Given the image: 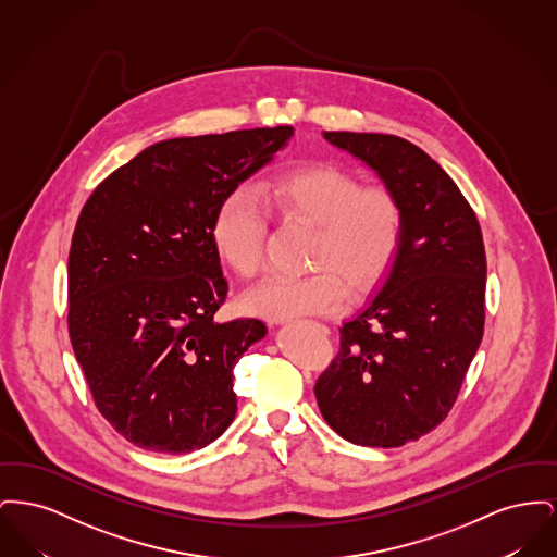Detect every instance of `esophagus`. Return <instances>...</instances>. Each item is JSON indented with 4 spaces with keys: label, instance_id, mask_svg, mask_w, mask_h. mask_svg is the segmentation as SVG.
<instances>
[{
    "label": "esophagus",
    "instance_id": "obj_1",
    "mask_svg": "<svg viewBox=\"0 0 557 557\" xmlns=\"http://www.w3.org/2000/svg\"><path fill=\"white\" fill-rule=\"evenodd\" d=\"M318 327L323 332V334H327V332H330V327H327V325H321V323H318Z\"/></svg>",
    "mask_w": 557,
    "mask_h": 557
}]
</instances>
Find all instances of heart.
Returning a JSON list of instances; mask_svg holds the SVG:
<instances>
[{"label": "heart", "instance_id": "obj_1", "mask_svg": "<svg viewBox=\"0 0 557 557\" xmlns=\"http://www.w3.org/2000/svg\"><path fill=\"white\" fill-rule=\"evenodd\" d=\"M259 199L269 214L313 227L309 267L318 273L261 282L239 300L250 315L271 321L336 315L346 307L348 288L355 296L368 294L397 259L403 239L397 196L386 187H361L334 164L275 175L259 187ZM260 206L250 189L238 187L214 212V248L242 277H252L263 263L267 214Z\"/></svg>", "mask_w": 557, "mask_h": 557}]
</instances>
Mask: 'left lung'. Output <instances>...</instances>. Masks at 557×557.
Wrapping results in <instances>:
<instances>
[{
  "instance_id": "left-lung-1",
  "label": "left lung",
  "mask_w": 557,
  "mask_h": 557,
  "mask_svg": "<svg viewBox=\"0 0 557 557\" xmlns=\"http://www.w3.org/2000/svg\"><path fill=\"white\" fill-rule=\"evenodd\" d=\"M323 137L397 196L403 239L368 307L341 327V350L315 384L319 411L355 445L400 447L447 418L482 341V232L459 187L416 144L386 133Z\"/></svg>"
}]
</instances>
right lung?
<instances>
[{
  "mask_svg": "<svg viewBox=\"0 0 557 557\" xmlns=\"http://www.w3.org/2000/svg\"><path fill=\"white\" fill-rule=\"evenodd\" d=\"M292 135L280 125L164 139L108 175L81 211L69 334L96 407L139 449H202L234 422V368L267 325L214 319L227 280L212 221Z\"/></svg>",
  "mask_w": 557,
  "mask_h": 557,
  "instance_id": "right-lung-1",
  "label": "right lung"
}]
</instances>
